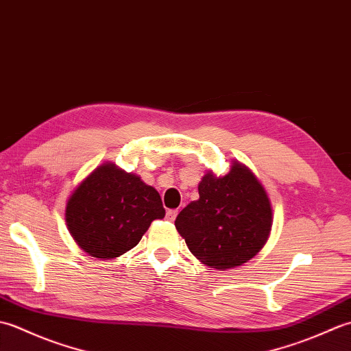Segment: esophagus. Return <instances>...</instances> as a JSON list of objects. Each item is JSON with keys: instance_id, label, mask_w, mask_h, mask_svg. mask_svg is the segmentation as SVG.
<instances>
[{"instance_id": "34e87169", "label": "esophagus", "mask_w": 351, "mask_h": 351, "mask_svg": "<svg viewBox=\"0 0 351 351\" xmlns=\"http://www.w3.org/2000/svg\"><path fill=\"white\" fill-rule=\"evenodd\" d=\"M176 215H178V211H176V210H169V211L166 213V219H167L169 221H175Z\"/></svg>"}]
</instances>
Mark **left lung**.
<instances>
[{
    "label": "left lung",
    "mask_w": 351,
    "mask_h": 351,
    "mask_svg": "<svg viewBox=\"0 0 351 351\" xmlns=\"http://www.w3.org/2000/svg\"><path fill=\"white\" fill-rule=\"evenodd\" d=\"M271 223V204L263 184L234 161L225 176L208 171L199 182V199L178 214L175 226L200 263L228 270L264 247Z\"/></svg>",
    "instance_id": "obj_1"
}]
</instances>
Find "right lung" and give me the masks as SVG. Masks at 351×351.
<instances>
[{"instance_id": "add662e5", "label": "right lung", "mask_w": 351, "mask_h": 351, "mask_svg": "<svg viewBox=\"0 0 351 351\" xmlns=\"http://www.w3.org/2000/svg\"><path fill=\"white\" fill-rule=\"evenodd\" d=\"M164 215L158 191L113 162L96 167L66 204L72 238L88 255L101 259L136 247L151 223Z\"/></svg>"}]
</instances>
